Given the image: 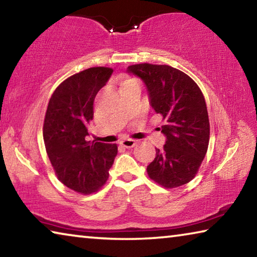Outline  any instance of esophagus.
<instances>
[{
	"label": "esophagus",
	"mask_w": 257,
	"mask_h": 257,
	"mask_svg": "<svg viewBox=\"0 0 257 257\" xmlns=\"http://www.w3.org/2000/svg\"><path fill=\"white\" fill-rule=\"evenodd\" d=\"M120 144L125 147V149H132V147L136 145V141H134V139H123V141L120 142Z\"/></svg>",
	"instance_id": "obj_1"
}]
</instances>
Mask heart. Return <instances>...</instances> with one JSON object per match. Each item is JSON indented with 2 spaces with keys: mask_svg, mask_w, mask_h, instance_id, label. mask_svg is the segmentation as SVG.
<instances>
[{
  "mask_svg": "<svg viewBox=\"0 0 257 257\" xmlns=\"http://www.w3.org/2000/svg\"><path fill=\"white\" fill-rule=\"evenodd\" d=\"M132 81H137V80L134 79V78H128V79H125V80L122 82V85L125 84V82H132ZM137 82H138V81H137Z\"/></svg>",
  "mask_w": 257,
  "mask_h": 257,
  "instance_id": "1",
  "label": "heart"
}]
</instances>
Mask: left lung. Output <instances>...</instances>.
<instances>
[{
  "label": "left lung",
  "mask_w": 257,
  "mask_h": 257,
  "mask_svg": "<svg viewBox=\"0 0 257 257\" xmlns=\"http://www.w3.org/2000/svg\"><path fill=\"white\" fill-rule=\"evenodd\" d=\"M128 72L142 78L151 104L162 115L167 142L156 149L147 175L164 188L188 184L197 175L210 142V120L201 88L185 72L167 64L139 63Z\"/></svg>",
  "instance_id": "1"
}]
</instances>
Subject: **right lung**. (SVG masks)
I'll return each instance as SVG.
<instances>
[{
  "mask_svg": "<svg viewBox=\"0 0 257 257\" xmlns=\"http://www.w3.org/2000/svg\"><path fill=\"white\" fill-rule=\"evenodd\" d=\"M112 68L93 67L67 78L56 87L47 105L43 137L58 179L76 193L89 195L105 185L118 154L116 144L87 142L93 104Z\"/></svg>",
  "mask_w": 257,
  "mask_h": 257,
  "instance_id": "1",
  "label": "right lung"
}]
</instances>
